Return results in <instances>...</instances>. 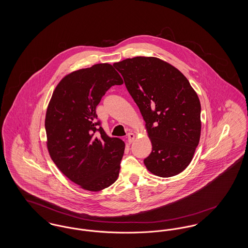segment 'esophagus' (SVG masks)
Here are the masks:
<instances>
[{"label":"esophagus","instance_id":"1","mask_svg":"<svg viewBox=\"0 0 248 248\" xmlns=\"http://www.w3.org/2000/svg\"><path fill=\"white\" fill-rule=\"evenodd\" d=\"M134 140H135V135L133 133H129L127 136V141L131 144L132 142H134Z\"/></svg>","mask_w":248,"mask_h":248}]
</instances>
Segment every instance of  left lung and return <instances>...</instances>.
Wrapping results in <instances>:
<instances>
[{
  "label": "left lung",
  "instance_id": "left-lung-1",
  "mask_svg": "<svg viewBox=\"0 0 248 248\" xmlns=\"http://www.w3.org/2000/svg\"><path fill=\"white\" fill-rule=\"evenodd\" d=\"M139 107L153 151L144 160L155 176L173 177L190 164L201 137V103L188 79L154 57L113 64Z\"/></svg>",
  "mask_w": 248,
  "mask_h": 248
}]
</instances>
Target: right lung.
Returning a JSON list of instances; mask_svg holds the SVG:
<instances>
[{"label":"right lung","mask_w":248,"mask_h":248,"mask_svg":"<svg viewBox=\"0 0 248 248\" xmlns=\"http://www.w3.org/2000/svg\"><path fill=\"white\" fill-rule=\"evenodd\" d=\"M123 83L112 65L95 64L62 78L49 101L48 153L60 172L82 189L99 191L118 178L125 144L97 128L95 108L112 85Z\"/></svg>","instance_id":"obj_1"}]
</instances>
